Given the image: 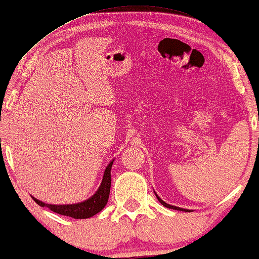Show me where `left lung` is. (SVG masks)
Instances as JSON below:
<instances>
[{"mask_svg": "<svg viewBox=\"0 0 259 259\" xmlns=\"http://www.w3.org/2000/svg\"><path fill=\"white\" fill-rule=\"evenodd\" d=\"M156 194V193H155ZM156 198L158 199V201L161 202V204L163 205V206H165V207H168V208H171V209H177V210H183V212H190L189 209H184V208H181V207H176V206H172V205H169V204H166V202H164L162 200V199L157 196L156 194Z\"/></svg>", "mask_w": 259, "mask_h": 259, "instance_id": "8db88e82", "label": "left lung"}]
</instances>
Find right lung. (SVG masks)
<instances>
[{"instance_id": "right-lung-1", "label": "right lung", "mask_w": 259, "mask_h": 259, "mask_svg": "<svg viewBox=\"0 0 259 259\" xmlns=\"http://www.w3.org/2000/svg\"><path fill=\"white\" fill-rule=\"evenodd\" d=\"M113 161L114 160L111 161L109 165L106 166L101 186H99L93 197H90L84 201L70 205H51L45 204V202L38 200L34 197H32V199L41 207H49L51 210L61 214V215L70 217L74 219H88L96 215L97 213L101 212L105 207L107 200H109L111 188V168H112Z\"/></svg>"}]
</instances>
